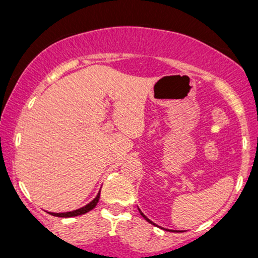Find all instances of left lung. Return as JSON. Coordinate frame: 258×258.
Returning <instances> with one entry per match:
<instances>
[{
    "mask_svg": "<svg viewBox=\"0 0 258 258\" xmlns=\"http://www.w3.org/2000/svg\"><path fill=\"white\" fill-rule=\"evenodd\" d=\"M139 212H141V215H142V216H143V217H144V218H146V220H147L148 222H149V223H153V222H152V221H149V220H148V218L146 217V216H144L143 214H142V211H139ZM153 224H154V223H153Z\"/></svg>",
    "mask_w": 258,
    "mask_h": 258,
    "instance_id": "8db88e82",
    "label": "left lung"
}]
</instances>
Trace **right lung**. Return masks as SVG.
<instances>
[{
    "instance_id": "add662e5",
    "label": "right lung",
    "mask_w": 258,
    "mask_h": 258,
    "mask_svg": "<svg viewBox=\"0 0 258 258\" xmlns=\"http://www.w3.org/2000/svg\"><path fill=\"white\" fill-rule=\"evenodd\" d=\"M99 197L100 194L97 195V198L94 199L93 201H91L88 205H86L85 207H81V209L79 210H75V211H72V212H64V214H51L52 216H57V217H75V216H80V215H84L86 212L91 211L92 209H94L97 205V203L99 201Z\"/></svg>"
}]
</instances>
